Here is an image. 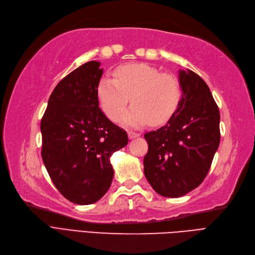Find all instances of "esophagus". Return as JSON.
Masks as SVG:
<instances>
[{
    "label": "esophagus",
    "instance_id": "34e87169",
    "mask_svg": "<svg viewBox=\"0 0 255 255\" xmlns=\"http://www.w3.org/2000/svg\"><path fill=\"white\" fill-rule=\"evenodd\" d=\"M137 136H139V133H136V132H132V131H129V132H128V137H129L130 139L135 138V137H137Z\"/></svg>",
    "mask_w": 255,
    "mask_h": 255
}]
</instances>
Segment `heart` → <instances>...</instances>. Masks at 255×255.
Here are the masks:
<instances>
[{
  "instance_id": "obj_1",
  "label": "heart",
  "mask_w": 255,
  "mask_h": 255,
  "mask_svg": "<svg viewBox=\"0 0 255 255\" xmlns=\"http://www.w3.org/2000/svg\"><path fill=\"white\" fill-rule=\"evenodd\" d=\"M113 76L103 77L97 86L101 109L112 122L121 119L130 100L133 105L122 119L129 127L161 125L177 110L181 89L170 74L146 63H129L118 68Z\"/></svg>"
}]
</instances>
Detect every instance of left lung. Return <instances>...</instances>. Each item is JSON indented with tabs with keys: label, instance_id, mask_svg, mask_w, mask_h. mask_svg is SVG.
<instances>
[{
	"label": "left lung",
	"instance_id": "8db88e82",
	"mask_svg": "<svg viewBox=\"0 0 255 255\" xmlns=\"http://www.w3.org/2000/svg\"><path fill=\"white\" fill-rule=\"evenodd\" d=\"M182 96L165 126L144 137V175L163 197L178 198L200 185L220 142L219 109L204 80L179 70Z\"/></svg>",
	"mask_w": 255,
	"mask_h": 255
}]
</instances>
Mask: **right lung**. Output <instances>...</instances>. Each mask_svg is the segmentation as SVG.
Returning <instances> with one entry per match:
<instances>
[{
  "mask_svg": "<svg viewBox=\"0 0 255 255\" xmlns=\"http://www.w3.org/2000/svg\"><path fill=\"white\" fill-rule=\"evenodd\" d=\"M100 67L89 61L65 76L51 94L40 126L48 175L65 198L80 205L98 201L109 190L110 157L128 144L126 131L100 108Z\"/></svg>",
  "mask_w": 255,
  "mask_h": 255,
  "instance_id": "add662e5",
  "label": "right lung"
}]
</instances>
